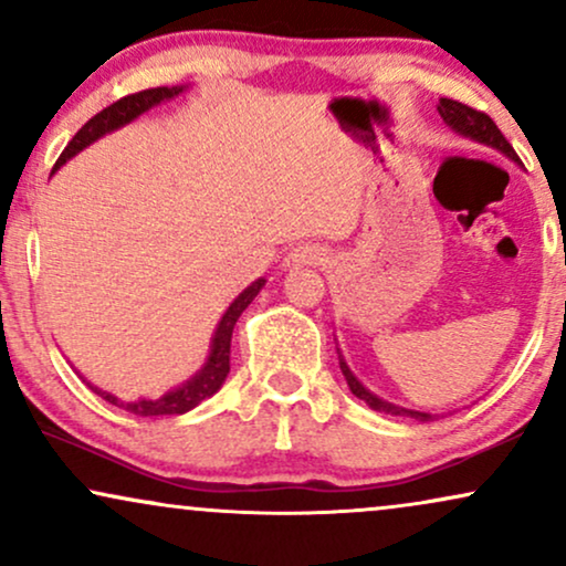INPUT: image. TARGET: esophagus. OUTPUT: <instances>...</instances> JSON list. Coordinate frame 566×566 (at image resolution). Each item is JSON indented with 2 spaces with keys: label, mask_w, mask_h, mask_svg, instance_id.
I'll list each match as a JSON object with an SVG mask.
<instances>
[{
  "label": "esophagus",
  "mask_w": 566,
  "mask_h": 566,
  "mask_svg": "<svg viewBox=\"0 0 566 566\" xmlns=\"http://www.w3.org/2000/svg\"><path fill=\"white\" fill-rule=\"evenodd\" d=\"M324 263V250L318 245H297L292 248L287 255H284L282 266L292 271V269H303V266H318Z\"/></svg>",
  "instance_id": "obj_1"
}]
</instances>
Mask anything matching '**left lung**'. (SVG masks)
Returning <instances> with one entry per match:
<instances>
[{
    "label": "left lung",
    "instance_id": "1",
    "mask_svg": "<svg viewBox=\"0 0 566 566\" xmlns=\"http://www.w3.org/2000/svg\"><path fill=\"white\" fill-rule=\"evenodd\" d=\"M436 109H439L441 119L449 127H452L454 133L464 135V138H473L478 143H485V146L496 148V151H502L504 156H510L512 161H520L517 154H514V148L510 146V140L504 138L502 130H499L496 123H493V119L485 112H478V109H473V106L454 102V98H441ZM339 368H342V374H345V381L349 386V391H353L357 399H363V402H366L370 410L386 412V415H407V418L423 420V423H428V420H433L431 412L407 410V407H397V405H391V402H384V399H378L376 395H370L366 386L357 381L355 374H353V370H349V366H347L345 357H342V355H339Z\"/></svg>",
    "mask_w": 566,
    "mask_h": 566
}]
</instances>
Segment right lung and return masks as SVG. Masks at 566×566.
<instances>
[{
  "instance_id": "add662e5",
  "label": "right lung",
  "mask_w": 566,
  "mask_h": 566,
  "mask_svg": "<svg viewBox=\"0 0 566 566\" xmlns=\"http://www.w3.org/2000/svg\"><path fill=\"white\" fill-rule=\"evenodd\" d=\"M185 88L182 85H171V88H148V91H138V93H130V96L119 98V102H114L106 106L96 114V117H91L88 123H85L81 130L75 133V138L67 143V148L60 154V159H56L54 169H60L64 161L73 159L75 154H81L85 146H91L93 140H98L102 135L117 130V127H123L127 123H133L135 117H140L143 112H148L151 106L167 102V98H175L180 96ZM263 284H266V279H259V282L250 284L248 290H242L238 297H234V303L227 307V313L221 316L217 332H213V339H211V353H209V360H206V366L198 370L196 376L190 378V381H185L182 386H177V389L167 391V395L159 397V399H138V402H123V399H117L109 391H102L96 389V386H91L93 391H96L98 397L106 399V402L114 405V407H123L125 412H133V415H140V418H151V415H182L192 410V407H198L203 399H209L211 395H217L221 389V384H224L227 374H230V345H232V332H234V324H238V318L242 316V311L253 303V297L259 295Z\"/></svg>"
}]
</instances>
